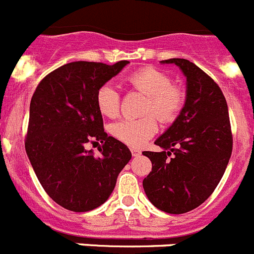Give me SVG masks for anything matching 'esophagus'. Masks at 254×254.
<instances>
[{
  "label": "esophagus",
  "mask_w": 254,
  "mask_h": 254,
  "mask_svg": "<svg viewBox=\"0 0 254 254\" xmlns=\"http://www.w3.org/2000/svg\"><path fill=\"white\" fill-rule=\"evenodd\" d=\"M131 152H132V156H138V155H141V150L136 149V147H132Z\"/></svg>",
  "instance_id": "34e87169"
}]
</instances>
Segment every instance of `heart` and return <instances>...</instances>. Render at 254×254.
<instances>
[{
    "mask_svg": "<svg viewBox=\"0 0 254 254\" xmlns=\"http://www.w3.org/2000/svg\"><path fill=\"white\" fill-rule=\"evenodd\" d=\"M132 90L146 95L143 113L140 118H126L112 125L111 132L117 140L132 147H140L158 131V118L161 123H172L182 112L186 103V90L182 85L172 82L165 71L155 67H141L126 77ZM96 107L109 118L118 116L121 94L112 84H103L96 90ZM157 116L155 117L153 114Z\"/></svg>",
    "mask_w": 254,
    "mask_h": 254,
    "instance_id": "heart-1",
    "label": "heart"
}]
</instances>
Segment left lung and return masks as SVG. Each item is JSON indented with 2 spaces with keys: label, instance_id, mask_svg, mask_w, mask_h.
Segmentation results:
<instances>
[{
  "label": "left lung",
  "instance_id": "1",
  "mask_svg": "<svg viewBox=\"0 0 254 254\" xmlns=\"http://www.w3.org/2000/svg\"><path fill=\"white\" fill-rule=\"evenodd\" d=\"M187 77L185 107L155 145L143 151L152 169L142 186L150 202L168 214H185L212 194L223 178L233 150L228 104L219 85L196 64L170 58Z\"/></svg>",
  "mask_w": 254,
  "mask_h": 254
}]
</instances>
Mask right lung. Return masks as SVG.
Wrapping results in <instances>:
<instances>
[{
  "mask_svg": "<svg viewBox=\"0 0 254 254\" xmlns=\"http://www.w3.org/2000/svg\"><path fill=\"white\" fill-rule=\"evenodd\" d=\"M127 64H64L48 73L31 96L26 154L47 194L66 210L85 212L103 205L131 160L128 147L104 131L95 102L99 86ZM99 142V157L86 150L87 143Z\"/></svg>",
  "mask_w": 254,
  "mask_h": 254,
  "instance_id": "right-lung-1",
  "label": "right lung"
}]
</instances>
